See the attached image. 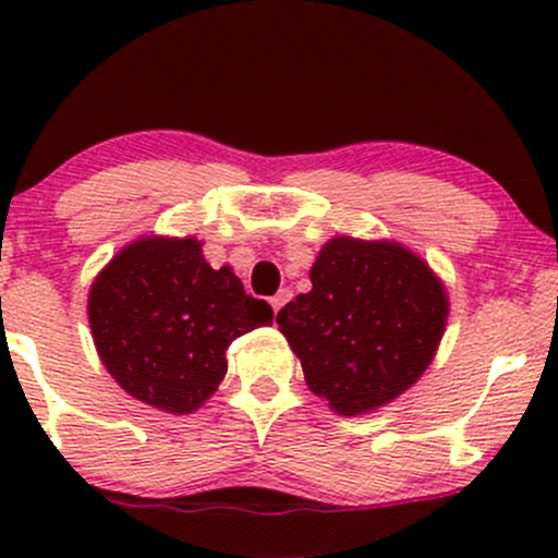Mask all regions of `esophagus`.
<instances>
[{"instance_id":"esophagus-1","label":"esophagus","mask_w":558,"mask_h":558,"mask_svg":"<svg viewBox=\"0 0 558 558\" xmlns=\"http://www.w3.org/2000/svg\"><path fill=\"white\" fill-rule=\"evenodd\" d=\"M291 296H293L291 288H280V291L275 293V296L270 299V304H272V312H275V315H278V312L283 310V306L288 304V301H291Z\"/></svg>"}]
</instances>
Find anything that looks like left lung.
<instances>
[{"mask_svg":"<svg viewBox=\"0 0 558 558\" xmlns=\"http://www.w3.org/2000/svg\"><path fill=\"white\" fill-rule=\"evenodd\" d=\"M312 291L278 312L306 386L343 417L399 399L430 367L448 319L444 280L399 241L336 235Z\"/></svg>","mask_w":558,"mask_h":558,"instance_id":"obj_1","label":"left lung"}]
</instances>
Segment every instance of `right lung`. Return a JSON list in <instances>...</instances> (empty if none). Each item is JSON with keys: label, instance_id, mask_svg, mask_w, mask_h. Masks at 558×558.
Wrapping results in <instances>:
<instances>
[{"label": "right lung", "instance_id": "obj_1", "mask_svg": "<svg viewBox=\"0 0 558 558\" xmlns=\"http://www.w3.org/2000/svg\"><path fill=\"white\" fill-rule=\"evenodd\" d=\"M272 317L230 267L213 270L191 235H141L88 291V325L107 373L128 396L168 414L196 412L228 373V345Z\"/></svg>", "mask_w": 558, "mask_h": 558}]
</instances>
